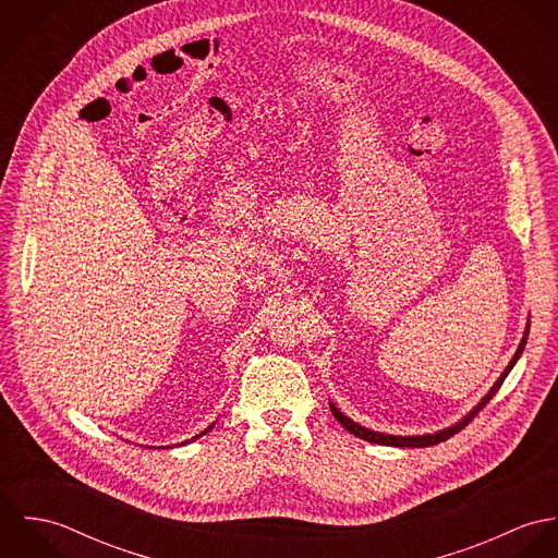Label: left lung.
Wrapping results in <instances>:
<instances>
[{
    "instance_id": "8db88e82",
    "label": "left lung",
    "mask_w": 558,
    "mask_h": 558,
    "mask_svg": "<svg viewBox=\"0 0 558 558\" xmlns=\"http://www.w3.org/2000/svg\"><path fill=\"white\" fill-rule=\"evenodd\" d=\"M529 328H531V322L526 324V332H524V337H522V341H520V345H518V352L513 354L511 363L507 365V369L502 372V376L498 378V383L489 389V393H487L485 398L481 399V403H478L477 408H475L469 416H464L460 423H456V425H453V427H449V429H442V432H438V434H427V436H389V434H378V432H372V429H367V427H363V425H359V423L350 421L345 414H341V412L330 403L332 416H335V418H337V421H339V423H341L350 434H354L356 438H363V440H367V442H374V445H389V447H432V445L445 442V440H449L453 434H458L460 429H464V427H466V425L477 416L478 412L485 408V403L496 396V391L500 389V385L505 383L507 374L513 369L515 361L520 359V354H522V350H524V345H526Z\"/></svg>"
}]
</instances>
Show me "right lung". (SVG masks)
<instances>
[{
  "label": "right lung",
  "instance_id": "add662e5",
  "mask_svg": "<svg viewBox=\"0 0 558 558\" xmlns=\"http://www.w3.org/2000/svg\"><path fill=\"white\" fill-rule=\"evenodd\" d=\"M210 427H213V425H210ZM210 427H208V429H210ZM208 429H206V432H208ZM206 432H202V434H206ZM202 434H199V436H202Z\"/></svg>",
  "mask_w": 558,
  "mask_h": 558
}]
</instances>
